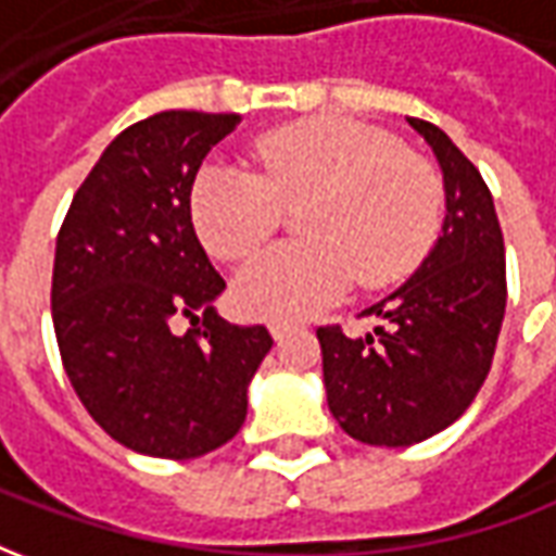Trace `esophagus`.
<instances>
[{
	"instance_id": "obj_1",
	"label": "esophagus",
	"mask_w": 556,
	"mask_h": 556,
	"mask_svg": "<svg viewBox=\"0 0 556 556\" xmlns=\"http://www.w3.org/2000/svg\"><path fill=\"white\" fill-rule=\"evenodd\" d=\"M267 330H270V337L277 339H286L291 333V330H294V325H291V321H270V325H267Z\"/></svg>"
}]
</instances>
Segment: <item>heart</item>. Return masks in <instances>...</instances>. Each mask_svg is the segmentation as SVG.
Returning <instances> with one entry per match:
<instances>
[{
	"label": "heart",
	"instance_id": "heart-1",
	"mask_svg": "<svg viewBox=\"0 0 556 556\" xmlns=\"http://www.w3.org/2000/svg\"><path fill=\"white\" fill-rule=\"evenodd\" d=\"M255 172L207 163L190 187L199 238L223 262H243L301 207L303 241L267 250L235 279L255 318H303L339 301L354 277L381 289L408 277L441 226V178L387 130L351 118L279 127L253 148Z\"/></svg>",
	"mask_w": 556,
	"mask_h": 556
}]
</instances>
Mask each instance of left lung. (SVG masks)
<instances>
[{"label": "left lung", "mask_w": 556, "mask_h": 556, "mask_svg": "<svg viewBox=\"0 0 556 556\" xmlns=\"http://www.w3.org/2000/svg\"><path fill=\"white\" fill-rule=\"evenodd\" d=\"M408 125L441 163L446 217L417 274L363 315L375 333L318 327L330 414L354 441L410 446L453 426L491 369L506 313V258L494 199L441 127Z\"/></svg>", "instance_id": "left-lung-1"}]
</instances>
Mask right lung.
Returning <instances> with one entry per match:
<instances>
[{
  "label": "right lung",
  "instance_id": "1",
  "mask_svg": "<svg viewBox=\"0 0 556 556\" xmlns=\"http://www.w3.org/2000/svg\"><path fill=\"white\" fill-rule=\"evenodd\" d=\"M238 122L169 110L122 130L55 238L50 301L62 366L91 419L134 453L184 462L231 441L274 345L267 327L214 313L226 282L190 217L195 172Z\"/></svg>",
  "mask_w": 556,
  "mask_h": 556
}]
</instances>
